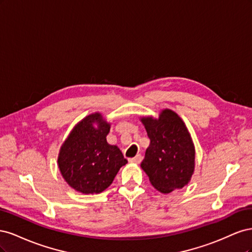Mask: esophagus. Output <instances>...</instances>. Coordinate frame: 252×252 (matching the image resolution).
Wrapping results in <instances>:
<instances>
[{
	"label": "esophagus",
	"instance_id": "obj_1",
	"mask_svg": "<svg viewBox=\"0 0 252 252\" xmlns=\"http://www.w3.org/2000/svg\"><path fill=\"white\" fill-rule=\"evenodd\" d=\"M142 156L141 155H136L134 158H129V162H131V163H135V164H139V163H141V161H142Z\"/></svg>",
	"mask_w": 252,
	"mask_h": 252
}]
</instances>
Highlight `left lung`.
<instances>
[{
  "mask_svg": "<svg viewBox=\"0 0 252 252\" xmlns=\"http://www.w3.org/2000/svg\"><path fill=\"white\" fill-rule=\"evenodd\" d=\"M150 139L141 163L156 189L169 193L188 184L194 170V146L184 122L165 109L158 119L143 118Z\"/></svg>",
  "mask_w": 252,
  "mask_h": 252,
  "instance_id": "8db88e82",
  "label": "left lung"
}]
</instances>
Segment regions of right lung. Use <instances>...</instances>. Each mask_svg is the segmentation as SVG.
I'll return each instance as SVG.
<instances>
[{"mask_svg":"<svg viewBox=\"0 0 252 252\" xmlns=\"http://www.w3.org/2000/svg\"><path fill=\"white\" fill-rule=\"evenodd\" d=\"M110 125L93 113L75 126L61 148L58 163L65 181L82 193H100L107 188L127 159L106 140Z\"/></svg>","mask_w":252,"mask_h":252,"instance_id":"add662e5","label":"right lung"}]
</instances>
